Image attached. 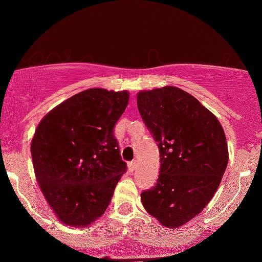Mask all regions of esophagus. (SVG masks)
<instances>
[{
    "instance_id": "34e87169",
    "label": "esophagus",
    "mask_w": 262,
    "mask_h": 262,
    "mask_svg": "<svg viewBox=\"0 0 262 262\" xmlns=\"http://www.w3.org/2000/svg\"><path fill=\"white\" fill-rule=\"evenodd\" d=\"M128 167H129V170H130L132 172H133V171L135 170V167H137V160H133V161L129 162Z\"/></svg>"
}]
</instances>
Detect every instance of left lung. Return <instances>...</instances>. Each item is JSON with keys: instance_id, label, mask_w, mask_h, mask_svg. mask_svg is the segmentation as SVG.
<instances>
[{"instance_id": "left-lung-1", "label": "left lung", "mask_w": 262, "mask_h": 262, "mask_svg": "<svg viewBox=\"0 0 262 262\" xmlns=\"http://www.w3.org/2000/svg\"><path fill=\"white\" fill-rule=\"evenodd\" d=\"M138 110L160 151V173L141 202L164 227L186 224L214 196L228 165V145L217 117L173 86L137 96Z\"/></svg>"}]
</instances>
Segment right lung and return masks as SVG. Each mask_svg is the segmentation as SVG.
Returning <instances> with one entry per match:
<instances>
[{
    "instance_id": "1",
    "label": "right lung",
    "mask_w": 262,
    "mask_h": 262,
    "mask_svg": "<svg viewBox=\"0 0 262 262\" xmlns=\"http://www.w3.org/2000/svg\"><path fill=\"white\" fill-rule=\"evenodd\" d=\"M127 91L90 89L41 119L31 151L45 200L62 223L86 227L112 200L127 164L113 128L127 108Z\"/></svg>"
}]
</instances>
